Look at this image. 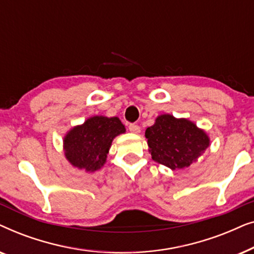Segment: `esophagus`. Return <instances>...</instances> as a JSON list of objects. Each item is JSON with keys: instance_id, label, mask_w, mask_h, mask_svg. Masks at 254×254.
<instances>
[{"instance_id": "obj_1", "label": "esophagus", "mask_w": 254, "mask_h": 254, "mask_svg": "<svg viewBox=\"0 0 254 254\" xmlns=\"http://www.w3.org/2000/svg\"><path fill=\"white\" fill-rule=\"evenodd\" d=\"M128 128H129V131H131V133H134V134H140L141 133V128L135 124H130L129 127H128Z\"/></svg>"}]
</instances>
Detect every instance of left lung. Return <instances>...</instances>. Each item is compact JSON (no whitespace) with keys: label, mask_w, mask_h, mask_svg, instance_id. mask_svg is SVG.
Segmentation results:
<instances>
[{"label":"left lung","mask_w":254,"mask_h":254,"mask_svg":"<svg viewBox=\"0 0 254 254\" xmlns=\"http://www.w3.org/2000/svg\"><path fill=\"white\" fill-rule=\"evenodd\" d=\"M149 152L155 162L171 170L185 169L196 163L210 138L202 128L186 118H176L164 113L145 129Z\"/></svg>","instance_id":"1"}]
</instances>
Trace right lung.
I'll return each mask as SVG.
<instances>
[{"mask_svg":"<svg viewBox=\"0 0 254 254\" xmlns=\"http://www.w3.org/2000/svg\"><path fill=\"white\" fill-rule=\"evenodd\" d=\"M126 133L118 117L93 116L70 128L64 137V157L74 168L92 173L106 163L112 141Z\"/></svg>","mask_w":254,"mask_h":254,"instance_id":"1","label":"right lung"}]
</instances>
